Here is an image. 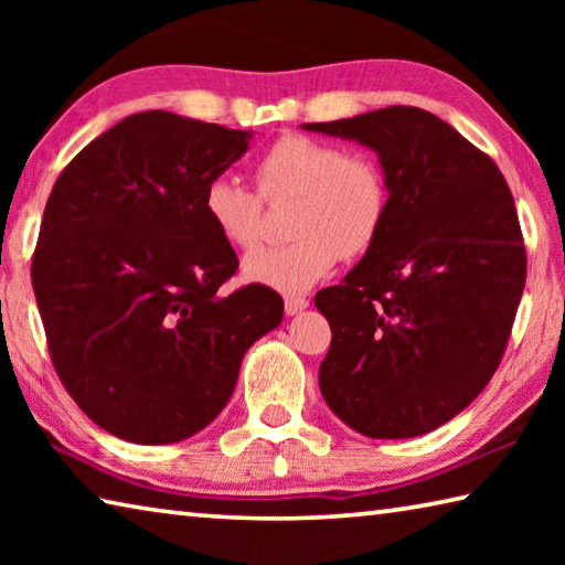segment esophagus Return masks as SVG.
I'll return each instance as SVG.
<instances>
[{"instance_id": "esophagus-1", "label": "esophagus", "mask_w": 565, "mask_h": 565, "mask_svg": "<svg viewBox=\"0 0 565 565\" xmlns=\"http://www.w3.org/2000/svg\"><path fill=\"white\" fill-rule=\"evenodd\" d=\"M306 306H309V301H306L303 296H286V299H284V311L289 313V317H296V313H301Z\"/></svg>"}]
</instances>
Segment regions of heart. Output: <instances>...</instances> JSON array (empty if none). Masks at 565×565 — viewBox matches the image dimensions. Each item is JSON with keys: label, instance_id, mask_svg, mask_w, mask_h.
Segmentation results:
<instances>
[{"label": "heart", "instance_id": "heart-1", "mask_svg": "<svg viewBox=\"0 0 565 565\" xmlns=\"http://www.w3.org/2000/svg\"><path fill=\"white\" fill-rule=\"evenodd\" d=\"M256 186L266 202L294 199L279 248H262L242 264L246 281L281 294H303L333 271L343 256H361L376 244L388 214L386 177L374 159L347 154L333 141L284 134L256 164ZM206 222L238 252L262 242V198L234 177H214L202 196Z\"/></svg>", "mask_w": 565, "mask_h": 565}]
</instances>
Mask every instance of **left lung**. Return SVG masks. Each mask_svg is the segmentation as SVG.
I'll return each instance as SVG.
<instances>
[{
	"label": "left lung",
	"instance_id": "1",
	"mask_svg": "<svg viewBox=\"0 0 565 565\" xmlns=\"http://www.w3.org/2000/svg\"><path fill=\"white\" fill-rule=\"evenodd\" d=\"M374 149L388 186L376 244L317 294L331 327L321 396L369 438H414L499 369L525 286L519 214L499 167L416 107L301 124Z\"/></svg>",
	"mask_w": 565,
	"mask_h": 565
}]
</instances>
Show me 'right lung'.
Here are the masks:
<instances>
[{"mask_svg": "<svg viewBox=\"0 0 565 565\" xmlns=\"http://www.w3.org/2000/svg\"><path fill=\"white\" fill-rule=\"evenodd\" d=\"M252 134L131 114L70 161L46 202L32 286L54 369L124 441L202 431L232 398L248 347L281 323L269 286L222 291L238 259L202 209Z\"/></svg>", "mask_w": 565, "mask_h": 565, "instance_id": "add662e5", "label": "right lung"}]
</instances>
